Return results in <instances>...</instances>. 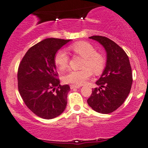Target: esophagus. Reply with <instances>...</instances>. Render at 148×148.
Returning a JSON list of instances; mask_svg holds the SVG:
<instances>
[{
  "label": "esophagus",
  "instance_id": "esophagus-1",
  "mask_svg": "<svg viewBox=\"0 0 148 148\" xmlns=\"http://www.w3.org/2000/svg\"><path fill=\"white\" fill-rule=\"evenodd\" d=\"M70 87H71V89H75V88H77V89H78V88L80 87V86H79V85H74V84H71V85H70Z\"/></svg>",
  "mask_w": 148,
  "mask_h": 148
}]
</instances>
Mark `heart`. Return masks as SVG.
<instances>
[{"label": "heart", "instance_id": "heart-1", "mask_svg": "<svg viewBox=\"0 0 148 148\" xmlns=\"http://www.w3.org/2000/svg\"><path fill=\"white\" fill-rule=\"evenodd\" d=\"M69 48L75 54L82 56L84 60L82 64V70H71L64 76L63 80L64 82L74 85H82L92 76V72L96 75L103 72L106 66L105 58L100 53L96 52L92 45L79 41L75 42ZM54 61L58 69L64 71L69 66V57L66 52L59 49L54 55Z\"/></svg>", "mask_w": 148, "mask_h": 148}]
</instances>
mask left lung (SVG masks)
I'll use <instances>...</instances> for the list:
<instances>
[{"label":"left lung","instance_id":"8db88e82","mask_svg":"<svg viewBox=\"0 0 148 148\" xmlns=\"http://www.w3.org/2000/svg\"><path fill=\"white\" fill-rule=\"evenodd\" d=\"M89 38L103 46L107 61L102 75L96 82L99 88L93 89L87 103L96 112L109 114L123 104L130 92L133 82L132 67L124 49L112 40L101 36Z\"/></svg>","mask_w":148,"mask_h":148}]
</instances>
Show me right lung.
Instances as JSON below:
<instances>
[{
    "label": "right lung",
    "instance_id": "add662e5",
    "mask_svg": "<svg viewBox=\"0 0 148 148\" xmlns=\"http://www.w3.org/2000/svg\"><path fill=\"white\" fill-rule=\"evenodd\" d=\"M70 40H43L30 48L19 64V92L26 106L41 118L50 119L60 115L67 105L70 87L59 84L54 58Z\"/></svg>",
    "mask_w": 148,
    "mask_h": 148
}]
</instances>
